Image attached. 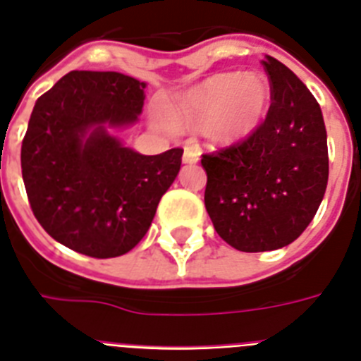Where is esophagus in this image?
I'll return each mask as SVG.
<instances>
[{
    "instance_id": "esophagus-1",
    "label": "esophagus",
    "mask_w": 361,
    "mask_h": 361,
    "mask_svg": "<svg viewBox=\"0 0 361 361\" xmlns=\"http://www.w3.org/2000/svg\"><path fill=\"white\" fill-rule=\"evenodd\" d=\"M183 162L184 164H195V162H199V153L193 148H184Z\"/></svg>"
}]
</instances>
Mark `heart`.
<instances>
[{"label": "heart", "mask_w": 361, "mask_h": 361, "mask_svg": "<svg viewBox=\"0 0 361 361\" xmlns=\"http://www.w3.org/2000/svg\"><path fill=\"white\" fill-rule=\"evenodd\" d=\"M271 85L264 73L224 72L209 75L166 104L162 128H195L213 146H233L250 139L267 117Z\"/></svg>", "instance_id": "heart-1"}]
</instances>
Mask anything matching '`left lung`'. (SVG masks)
I'll return each mask as SVG.
<instances>
[{
    "instance_id": "1",
    "label": "left lung",
    "mask_w": 361,
    "mask_h": 361,
    "mask_svg": "<svg viewBox=\"0 0 361 361\" xmlns=\"http://www.w3.org/2000/svg\"><path fill=\"white\" fill-rule=\"evenodd\" d=\"M262 65L273 99L264 124L242 145L200 161L209 219L220 237L245 253L296 240L317 215L329 178L320 104L275 57Z\"/></svg>"
}]
</instances>
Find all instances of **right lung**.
<instances>
[{
    "mask_svg": "<svg viewBox=\"0 0 361 361\" xmlns=\"http://www.w3.org/2000/svg\"><path fill=\"white\" fill-rule=\"evenodd\" d=\"M146 82L73 70L36 101L21 173L37 222L54 240L94 258L133 250L180 170L183 149L142 155L116 130L139 121Z\"/></svg>",
    "mask_w": 361,
    "mask_h": 361,
    "instance_id": "obj_1",
    "label": "right lung"
}]
</instances>
